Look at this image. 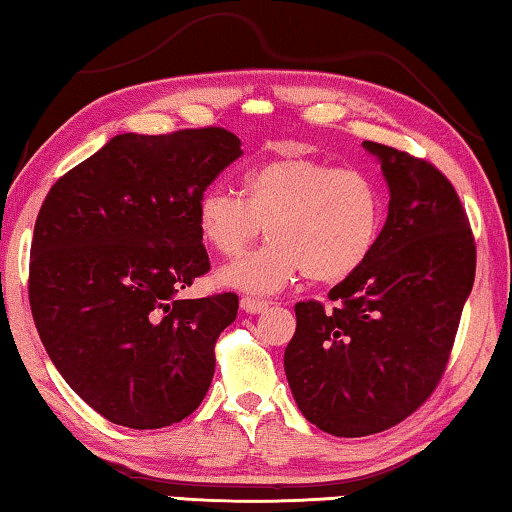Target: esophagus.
<instances>
[{
  "mask_svg": "<svg viewBox=\"0 0 512 512\" xmlns=\"http://www.w3.org/2000/svg\"><path fill=\"white\" fill-rule=\"evenodd\" d=\"M241 310L248 312V315H259V312L269 310V303L262 301V299H253V296H243Z\"/></svg>",
  "mask_w": 512,
  "mask_h": 512,
  "instance_id": "esophagus-1",
  "label": "esophagus"
}]
</instances>
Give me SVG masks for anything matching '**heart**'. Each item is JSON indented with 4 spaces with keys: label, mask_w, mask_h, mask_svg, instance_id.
<instances>
[{
    "label": "heart",
    "mask_w": 512,
    "mask_h": 512,
    "mask_svg": "<svg viewBox=\"0 0 512 512\" xmlns=\"http://www.w3.org/2000/svg\"><path fill=\"white\" fill-rule=\"evenodd\" d=\"M262 227L269 241L225 266L218 282L271 296L299 276L338 282L361 269L381 230L377 183L356 167L287 156L243 174L241 195L213 186L197 202V230L213 253L236 257Z\"/></svg>",
    "instance_id": "1"
}]
</instances>
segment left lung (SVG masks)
<instances>
[{"label": "left lung", "mask_w": 512, "mask_h": 512, "mask_svg": "<svg viewBox=\"0 0 512 512\" xmlns=\"http://www.w3.org/2000/svg\"><path fill=\"white\" fill-rule=\"evenodd\" d=\"M388 216L361 269L324 310L296 303L285 375L305 421L333 437L398 425L444 375L476 276V243L460 197L437 167L377 142Z\"/></svg>", "instance_id": "8db88e82"}]
</instances>
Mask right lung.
Returning <instances> with one entry per match:
<instances>
[{"label": "right lung", "mask_w": 512, "mask_h": 512, "mask_svg": "<svg viewBox=\"0 0 512 512\" xmlns=\"http://www.w3.org/2000/svg\"><path fill=\"white\" fill-rule=\"evenodd\" d=\"M241 154L225 128L114 135L38 211L34 324L66 384L112 423H179L209 391L239 296L179 292L209 271L197 202Z\"/></svg>", "instance_id": "obj_1"}]
</instances>
